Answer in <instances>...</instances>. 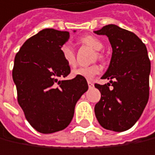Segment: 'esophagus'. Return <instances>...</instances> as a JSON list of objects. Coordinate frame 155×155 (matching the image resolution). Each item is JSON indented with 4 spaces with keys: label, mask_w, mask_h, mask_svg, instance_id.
<instances>
[{
    "label": "esophagus",
    "mask_w": 155,
    "mask_h": 155,
    "mask_svg": "<svg viewBox=\"0 0 155 155\" xmlns=\"http://www.w3.org/2000/svg\"><path fill=\"white\" fill-rule=\"evenodd\" d=\"M87 84H88V87H94L93 82H92V81H90V80H88V81H87Z\"/></svg>",
    "instance_id": "1"
}]
</instances>
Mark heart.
<instances>
[{
    "instance_id": "1",
    "label": "heart",
    "mask_w": 155,
    "mask_h": 155,
    "mask_svg": "<svg viewBox=\"0 0 155 155\" xmlns=\"http://www.w3.org/2000/svg\"><path fill=\"white\" fill-rule=\"evenodd\" d=\"M81 41L83 43H85L86 45L89 46L90 48H92L93 49L97 50V51H100L104 48L103 42L95 36H91V35L85 36L81 39ZM60 52H61L63 59L65 60V62L68 66L74 67L76 65L75 52H74V49L70 44H68V43L64 44L60 48ZM100 71H101V68L98 65H92V66H87V67H79V68H78L72 71V76L91 79L95 76L99 74Z\"/></svg>"
}]
</instances>
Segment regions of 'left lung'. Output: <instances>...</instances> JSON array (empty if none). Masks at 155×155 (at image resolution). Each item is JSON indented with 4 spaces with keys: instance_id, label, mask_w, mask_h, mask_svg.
Listing matches in <instances>:
<instances>
[{
    "instance_id": "left-lung-1",
    "label": "left lung",
    "mask_w": 155,
    "mask_h": 155,
    "mask_svg": "<svg viewBox=\"0 0 155 155\" xmlns=\"http://www.w3.org/2000/svg\"><path fill=\"white\" fill-rule=\"evenodd\" d=\"M94 32L106 35L112 47L109 67L101 78L110 81L95 85L101 93L95 115L105 129L124 132L138 121L148 102L151 62L147 48L134 33L115 24Z\"/></svg>"
}]
</instances>
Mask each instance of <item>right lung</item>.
I'll list each match as a JSON object with an SVG mask.
<instances>
[{
  "mask_svg": "<svg viewBox=\"0 0 155 155\" xmlns=\"http://www.w3.org/2000/svg\"><path fill=\"white\" fill-rule=\"evenodd\" d=\"M68 39V31L44 29L27 39L15 56L12 78L19 105L31 125L42 134L65 129L88 89L85 78L59 80L70 73L60 52Z\"/></svg>",
  "mask_w": 155,
  "mask_h": 155,
  "instance_id": "obj_1",
  "label": "right lung"
}]
</instances>
